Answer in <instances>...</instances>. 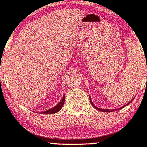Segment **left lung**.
<instances>
[{
    "label": "left lung",
    "instance_id": "1",
    "mask_svg": "<svg viewBox=\"0 0 147 147\" xmlns=\"http://www.w3.org/2000/svg\"><path fill=\"white\" fill-rule=\"evenodd\" d=\"M134 97L132 99V100H131V101H130V102L127 103V104H126L125 105H123L122 107H120V108H118V109H102V108H99V107H97V106H95V105L93 104V103L92 102V100H91V97H89V98H90V101H91V105H93V107L94 108H95V109H97V110H99V111H103V112H111V111H114L118 110V109H122V108H123V107H124L125 106H126V105H129V104H130V103L131 102H132V101H133V99H134Z\"/></svg>",
    "mask_w": 147,
    "mask_h": 147
}]
</instances>
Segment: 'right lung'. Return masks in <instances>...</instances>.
<instances>
[{"label": "right lung", "mask_w": 147, "mask_h": 147, "mask_svg": "<svg viewBox=\"0 0 147 147\" xmlns=\"http://www.w3.org/2000/svg\"><path fill=\"white\" fill-rule=\"evenodd\" d=\"M64 100H65V95L62 96V98L59 103H58L56 106H54V107H52V108L48 109L46 111H40V113H44V114H50V113H57L58 111H59L61 108L63 106L64 103Z\"/></svg>", "instance_id": "add662e5"}]
</instances>
